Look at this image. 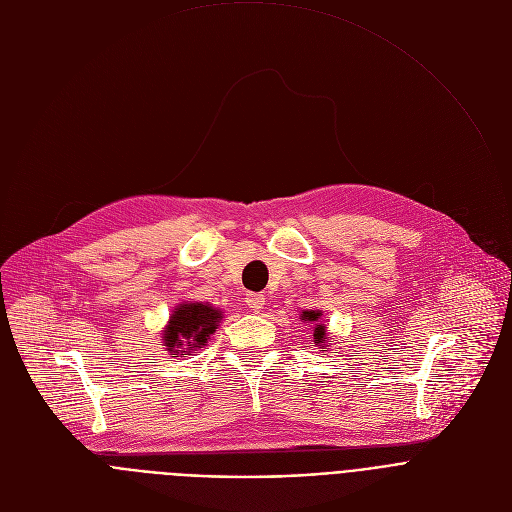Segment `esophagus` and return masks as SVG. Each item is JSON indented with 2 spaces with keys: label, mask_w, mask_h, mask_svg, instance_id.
<instances>
[{
  "label": "esophagus",
  "mask_w": 512,
  "mask_h": 512,
  "mask_svg": "<svg viewBox=\"0 0 512 512\" xmlns=\"http://www.w3.org/2000/svg\"><path fill=\"white\" fill-rule=\"evenodd\" d=\"M246 305L252 309V311H260L264 307V295H258V293H248L246 295Z\"/></svg>",
  "instance_id": "esophagus-1"
}]
</instances>
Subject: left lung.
<instances>
[{
    "label": "left lung",
    "instance_id": "left-lung-1",
    "mask_svg": "<svg viewBox=\"0 0 512 512\" xmlns=\"http://www.w3.org/2000/svg\"><path fill=\"white\" fill-rule=\"evenodd\" d=\"M319 319H321V311H303V321L315 323V329H313V342H315V346H321V352H325L327 333H325V325L317 323Z\"/></svg>",
    "mask_w": 512,
    "mask_h": 512
}]
</instances>
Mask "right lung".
<instances>
[{
    "mask_svg": "<svg viewBox=\"0 0 512 512\" xmlns=\"http://www.w3.org/2000/svg\"><path fill=\"white\" fill-rule=\"evenodd\" d=\"M221 321V311L207 303H181L164 327V346L173 358L191 356L207 346Z\"/></svg>",
    "mask_w": 512,
    "mask_h": 512,
    "instance_id": "right-lung-1",
    "label": "right lung"
}]
</instances>
